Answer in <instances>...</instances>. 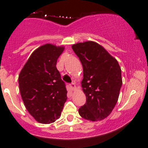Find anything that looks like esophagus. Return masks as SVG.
<instances>
[{"label":"esophagus","instance_id":"34e87169","mask_svg":"<svg viewBox=\"0 0 148 148\" xmlns=\"http://www.w3.org/2000/svg\"><path fill=\"white\" fill-rule=\"evenodd\" d=\"M69 86H70V88H71V90H74V89H76V85L74 84V83H72V84H69Z\"/></svg>","mask_w":148,"mask_h":148}]
</instances>
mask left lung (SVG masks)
Masks as SVG:
<instances>
[{
	"instance_id": "1",
	"label": "left lung",
	"mask_w": 148,
	"mask_h": 148,
	"mask_svg": "<svg viewBox=\"0 0 148 148\" xmlns=\"http://www.w3.org/2000/svg\"><path fill=\"white\" fill-rule=\"evenodd\" d=\"M83 66L82 87L86 102L79 114L92 122L108 117L118 100L122 84V71L118 62L95 41L77 43L71 46Z\"/></svg>"
}]
</instances>
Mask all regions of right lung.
<instances>
[{
	"mask_svg": "<svg viewBox=\"0 0 148 148\" xmlns=\"http://www.w3.org/2000/svg\"><path fill=\"white\" fill-rule=\"evenodd\" d=\"M64 46L46 44L36 49L18 76L21 96L29 114L41 124L60 117L67 99L65 84L56 69Z\"/></svg>",
	"mask_w": 148,
	"mask_h": 148,
	"instance_id": "add662e5",
	"label": "right lung"
}]
</instances>
